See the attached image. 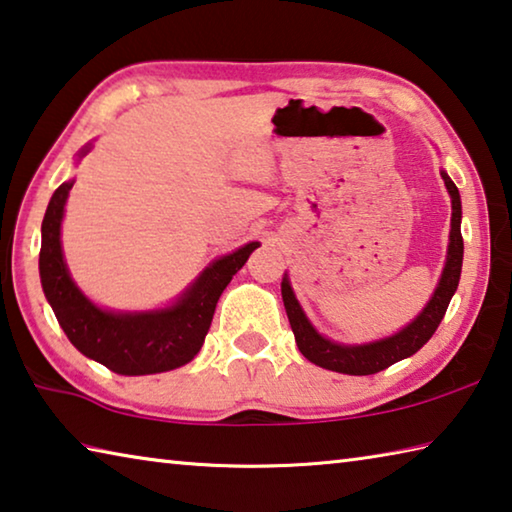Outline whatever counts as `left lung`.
<instances>
[{
  "label": "left lung",
  "instance_id": "8db88e82",
  "mask_svg": "<svg viewBox=\"0 0 512 512\" xmlns=\"http://www.w3.org/2000/svg\"><path fill=\"white\" fill-rule=\"evenodd\" d=\"M443 180L447 185V192L452 196V232H449V250L445 271L440 275V282L436 287L433 298L422 309V314L406 325L402 332L395 336H388L384 341H375L368 345H341L332 343L320 336L300 309L296 296L289 287V280H282V300L284 309H287L289 323L296 336L298 350L305 357L316 363L320 368L343 372V375H375L379 370H386L393 363L402 361L411 354L418 352L424 343H427L433 332H436L440 320H443L445 311L449 307L454 291L461 280V266H463V235H461V196L452 183V178L443 171Z\"/></svg>",
  "mask_w": 512,
  "mask_h": 512
}]
</instances>
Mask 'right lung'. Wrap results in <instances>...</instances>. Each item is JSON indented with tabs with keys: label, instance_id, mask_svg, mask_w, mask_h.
Listing matches in <instances>:
<instances>
[{
	"label": "right lung",
	"instance_id": "1",
	"mask_svg": "<svg viewBox=\"0 0 512 512\" xmlns=\"http://www.w3.org/2000/svg\"><path fill=\"white\" fill-rule=\"evenodd\" d=\"M74 180L60 185L42 219L40 280L42 291L67 339L85 357L103 363L117 375H153L192 361L212 325L223 289L228 287L257 241L216 259L176 305L149 314H112L94 307L76 289L60 248V221Z\"/></svg>",
	"mask_w": 512,
	"mask_h": 512
}]
</instances>
